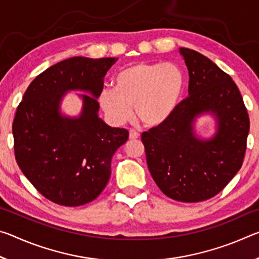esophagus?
Instances as JSON below:
<instances>
[{
  "instance_id": "1",
  "label": "esophagus",
  "mask_w": 259,
  "mask_h": 259,
  "mask_svg": "<svg viewBox=\"0 0 259 259\" xmlns=\"http://www.w3.org/2000/svg\"><path fill=\"white\" fill-rule=\"evenodd\" d=\"M138 137H139V134L137 133V131L134 130V129H131L129 131V138L130 139H137Z\"/></svg>"
}]
</instances>
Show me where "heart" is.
Listing matches in <instances>:
<instances>
[{
  "instance_id": "heart-1",
  "label": "heart",
  "mask_w": 259,
  "mask_h": 259,
  "mask_svg": "<svg viewBox=\"0 0 259 259\" xmlns=\"http://www.w3.org/2000/svg\"><path fill=\"white\" fill-rule=\"evenodd\" d=\"M184 88V75L172 63H136L122 69L114 78V89L105 87L98 96L99 106L109 122L122 125L133 117L147 126L168 119L176 107Z\"/></svg>"
}]
</instances>
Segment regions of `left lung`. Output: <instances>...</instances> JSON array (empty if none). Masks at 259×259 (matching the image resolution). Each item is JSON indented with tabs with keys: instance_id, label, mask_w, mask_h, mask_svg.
<instances>
[{
	"instance_id": "obj_1",
	"label": "left lung",
	"mask_w": 259,
	"mask_h": 259,
	"mask_svg": "<svg viewBox=\"0 0 259 259\" xmlns=\"http://www.w3.org/2000/svg\"><path fill=\"white\" fill-rule=\"evenodd\" d=\"M190 75L188 97L168 119L142 135L148 170L168 198L200 202L218 194L242 165L249 116L230 75L200 52L179 48ZM209 113L217 133L201 138L195 122Z\"/></svg>"
}]
</instances>
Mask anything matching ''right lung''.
I'll use <instances>...</instances> for the list:
<instances>
[{
  "label": "right lung",
  "instance_id": "add662e5",
  "mask_svg": "<svg viewBox=\"0 0 259 259\" xmlns=\"http://www.w3.org/2000/svg\"><path fill=\"white\" fill-rule=\"evenodd\" d=\"M117 58L73 57L34 78L12 124L15 155L25 177L43 196L66 207L94 201L111 176V161L128 140L98 115L104 77ZM69 91H81L77 117L61 113Z\"/></svg>",
  "mask_w": 259,
  "mask_h": 259
}]
</instances>
